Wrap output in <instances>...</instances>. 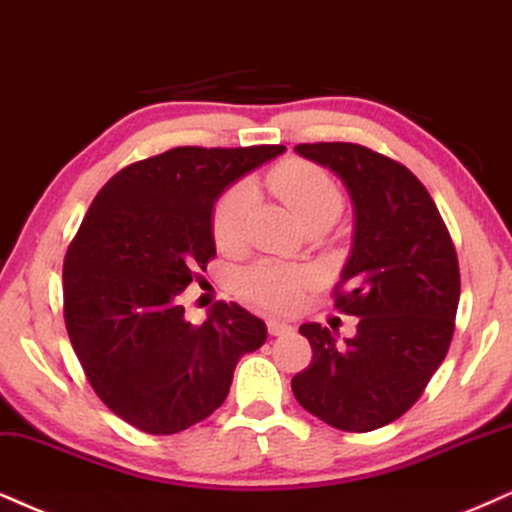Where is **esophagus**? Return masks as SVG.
<instances>
[{"instance_id": "1", "label": "esophagus", "mask_w": 512, "mask_h": 512, "mask_svg": "<svg viewBox=\"0 0 512 512\" xmlns=\"http://www.w3.org/2000/svg\"><path fill=\"white\" fill-rule=\"evenodd\" d=\"M267 331H269V335H288V333H293V326L271 319V321H267Z\"/></svg>"}]
</instances>
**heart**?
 Wrapping results in <instances>:
<instances>
[{
	"instance_id": "heart-1",
	"label": "heart",
	"mask_w": 512,
	"mask_h": 512,
	"mask_svg": "<svg viewBox=\"0 0 512 512\" xmlns=\"http://www.w3.org/2000/svg\"><path fill=\"white\" fill-rule=\"evenodd\" d=\"M269 189L293 212L304 229L331 226L338 222L345 208L340 186L328 172L304 160H286L267 174ZM252 203V186L248 181L229 186L215 200L210 215L212 236L219 248H238L245 234V219ZM307 271L276 262H257L245 269L238 281V293L248 304L264 312H288L307 288Z\"/></svg>"
}]
</instances>
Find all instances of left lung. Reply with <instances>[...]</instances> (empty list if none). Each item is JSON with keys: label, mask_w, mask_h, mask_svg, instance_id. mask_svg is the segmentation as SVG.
<instances>
[{"label": "left lung", "mask_w": 512, "mask_h": 512, "mask_svg": "<svg viewBox=\"0 0 512 512\" xmlns=\"http://www.w3.org/2000/svg\"><path fill=\"white\" fill-rule=\"evenodd\" d=\"M333 170L354 205V245L335 286V309L357 335L335 340L319 323L300 333L312 361L293 378L302 409L345 432H371L416 404L454 338L458 257L435 200L397 160L359 144H300Z\"/></svg>", "instance_id": "obj_1"}]
</instances>
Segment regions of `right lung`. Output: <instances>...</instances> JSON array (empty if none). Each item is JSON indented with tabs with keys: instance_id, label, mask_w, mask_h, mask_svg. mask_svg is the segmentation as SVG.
I'll use <instances>...</instances> for the list:
<instances>
[{
	"instance_id": "right-lung-1",
	"label": "right lung",
	"mask_w": 512,
	"mask_h": 512,
	"mask_svg": "<svg viewBox=\"0 0 512 512\" xmlns=\"http://www.w3.org/2000/svg\"><path fill=\"white\" fill-rule=\"evenodd\" d=\"M286 146H179L127 165L96 193L63 262V316L89 385L115 416L174 435L224 404L262 319L217 302L184 319L179 295L217 255L212 205Z\"/></svg>"
}]
</instances>
